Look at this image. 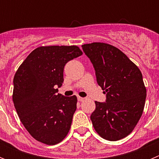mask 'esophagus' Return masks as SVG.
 <instances>
[{"mask_svg":"<svg viewBox=\"0 0 159 159\" xmlns=\"http://www.w3.org/2000/svg\"><path fill=\"white\" fill-rule=\"evenodd\" d=\"M78 101H80V102H82V101L84 100V98H83V97H80V96H78Z\"/></svg>","mask_w":159,"mask_h":159,"instance_id":"34e87169","label":"esophagus"}]
</instances>
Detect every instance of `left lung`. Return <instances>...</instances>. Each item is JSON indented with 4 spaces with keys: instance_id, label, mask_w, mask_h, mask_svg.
I'll return each instance as SVG.
<instances>
[{
    "instance_id": "obj_1",
    "label": "left lung",
    "mask_w": 159,
    "mask_h": 159,
    "mask_svg": "<svg viewBox=\"0 0 159 159\" xmlns=\"http://www.w3.org/2000/svg\"><path fill=\"white\" fill-rule=\"evenodd\" d=\"M82 48L93 64L97 83L107 97L106 102H95L92 125L104 139H122L131 133L143 115L147 89L142 72L111 44L95 42L84 44Z\"/></svg>"
}]
</instances>
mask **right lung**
I'll use <instances>...</instances> for the list:
<instances>
[{"instance_id":"1","label":"right lung","mask_w":159,"mask_h":159,"mask_svg":"<svg viewBox=\"0 0 159 159\" xmlns=\"http://www.w3.org/2000/svg\"><path fill=\"white\" fill-rule=\"evenodd\" d=\"M82 54L75 45L39 47L14 75L12 100L17 115L29 134L40 143L56 145L69 132L77 98L57 92L64 82L65 64Z\"/></svg>"}]
</instances>
